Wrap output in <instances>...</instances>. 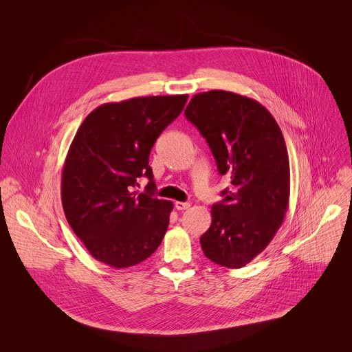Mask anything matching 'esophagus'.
I'll use <instances>...</instances> for the list:
<instances>
[{
  "label": "esophagus",
  "instance_id": "obj_1",
  "mask_svg": "<svg viewBox=\"0 0 352 352\" xmlns=\"http://www.w3.org/2000/svg\"><path fill=\"white\" fill-rule=\"evenodd\" d=\"M174 206H175L177 210H185V209H188L190 205H189L188 202H179V201H177V202L174 204Z\"/></svg>",
  "mask_w": 352,
  "mask_h": 352
}]
</instances>
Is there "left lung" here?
<instances>
[{
  "label": "left lung",
  "mask_w": 352,
  "mask_h": 352,
  "mask_svg": "<svg viewBox=\"0 0 352 352\" xmlns=\"http://www.w3.org/2000/svg\"><path fill=\"white\" fill-rule=\"evenodd\" d=\"M185 118L206 139L220 175L232 181L221 192L225 199L212 206L204 254L221 267L243 268L271 243L289 205L282 132L260 102L223 89L194 95Z\"/></svg>",
  "instance_id": "1"
}]
</instances>
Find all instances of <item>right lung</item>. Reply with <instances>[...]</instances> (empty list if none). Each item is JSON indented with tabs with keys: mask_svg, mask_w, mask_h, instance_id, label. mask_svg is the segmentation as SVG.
<instances>
[{
	"mask_svg": "<svg viewBox=\"0 0 352 352\" xmlns=\"http://www.w3.org/2000/svg\"><path fill=\"white\" fill-rule=\"evenodd\" d=\"M186 100L157 95L108 102L78 127L63 166L61 202L73 232L97 261L127 268L162 244L173 202L154 197L148 155ZM142 176L149 178L148 190L138 195Z\"/></svg>",
	"mask_w": 352,
	"mask_h": 352,
	"instance_id": "obj_1",
	"label": "right lung"
}]
</instances>
